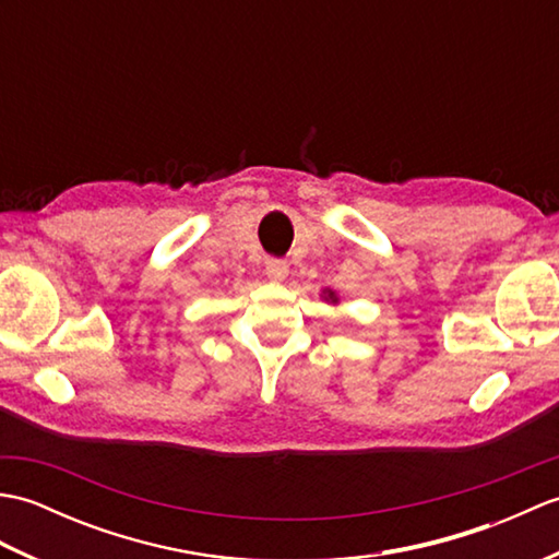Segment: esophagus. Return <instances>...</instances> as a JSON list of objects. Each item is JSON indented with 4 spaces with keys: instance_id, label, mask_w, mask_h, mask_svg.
Wrapping results in <instances>:
<instances>
[{
    "instance_id": "1",
    "label": "esophagus",
    "mask_w": 559,
    "mask_h": 559,
    "mask_svg": "<svg viewBox=\"0 0 559 559\" xmlns=\"http://www.w3.org/2000/svg\"><path fill=\"white\" fill-rule=\"evenodd\" d=\"M288 264L283 259H266V276L273 281V283H281L288 278Z\"/></svg>"
}]
</instances>
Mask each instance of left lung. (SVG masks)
Listing matches in <instances>:
<instances>
[{"label":"left lung","instance_id":"left-lung-1","mask_svg":"<svg viewBox=\"0 0 559 559\" xmlns=\"http://www.w3.org/2000/svg\"><path fill=\"white\" fill-rule=\"evenodd\" d=\"M322 298H324L326 302H331V305H338V295H336V290L324 288V295H322Z\"/></svg>","mask_w":559,"mask_h":559}]
</instances>
